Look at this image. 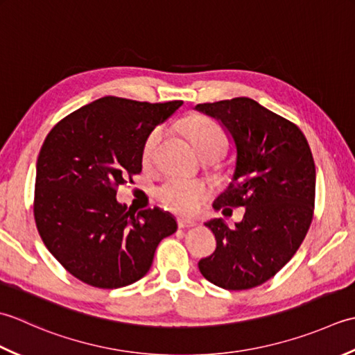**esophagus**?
<instances>
[{"label": "esophagus", "instance_id": "1", "mask_svg": "<svg viewBox=\"0 0 355 355\" xmlns=\"http://www.w3.org/2000/svg\"><path fill=\"white\" fill-rule=\"evenodd\" d=\"M178 225H179V228H191V227H194V222H191V220H187V219H179L178 220Z\"/></svg>", "mask_w": 355, "mask_h": 355}]
</instances>
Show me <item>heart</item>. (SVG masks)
<instances>
[{
  "instance_id": "obj_1",
  "label": "heart",
  "mask_w": 355,
  "mask_h": 355,
  "mask_svg": "<svg viewBox=\"0 0 355 355\" xmlns=\"http://www.w3.org/2000/svg\"><path fill=\"white\" fill-rule=\"evenodd\" d=\"M182 132L190 139L191 146L198 151L199 156L205 153H225L228 147L227 135L219 124L200 114H193L182 122ZM164 136L162 128H155L146 142H144L142 157L148 162L153 157L155 151ZM209 190L196 180H187L180 178H170L156 188V198L162 202L171 211L182 216H193L200 205L208 199Z\"/></svg>"
}]
</instances>
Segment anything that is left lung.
<instances>
[{
	"mask_svg": "<svg viewBox=\"0 0 355 355\" xmlns=\"http://www.w3.org/2000/svg\"><path fill=\"white\" fill-rule=\"evenodd\" d=\"M236 146V168L214 209L243 207L242 222L205 225L216 237L199 271L220 288L241 291L265 284L284 268L305 239L314 213L315 165L305 135L291 121L250 98L198 104Z\"/></svg>",
	"mask_w": 355,
	"mask_h": 355,
	"instance_id": "obj_1",
	"label": "left lung"
}]
</instances>
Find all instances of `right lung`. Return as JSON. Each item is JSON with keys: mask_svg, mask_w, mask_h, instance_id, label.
I'll use <instances>...</instances> for the list:
<instances>
[{"mask_svg": "<svg viewBox=\"0 0 355 355\" xmlns=\"http://www.w3.org/2000/svg\"><path fill=\"white\" fill-rule=\"evenodd\" d=\"M180 105L104 96L47 135L36 162V228L58 262L84 284H135L148 272L159 242L178 230L159 208L132 214L116 191L142 171L147 136Z\"/></svg>", "mask_w": 355, "mask_h": 355, "instance_id": "right-lung-1", "label": "right lung"}]
</instances>
